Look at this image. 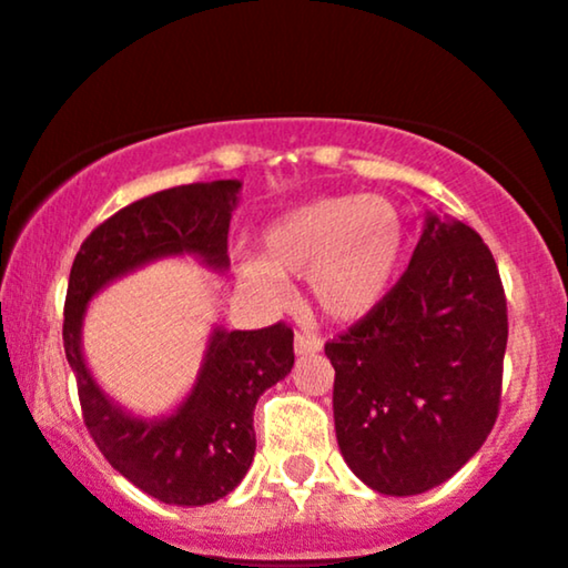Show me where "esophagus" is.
<instances>
[{"instance_id":"esophagus-1","label":"esophagus","mask_w":568,"mask_h":568,"mask_svg":"<svg viewBox=\"0 0 568 568\" xmlns=\"http://www.w3.org/2000/svg\"><path fill=\"white\" fill-rule=\"evenodd\" d=\"M321 349H323V342L317 336L296 334V338H293V352H296V357H312Z\"/></svg>"}]
</instances>
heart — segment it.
I'll use <instances>...</instances> for the list:
<instances>
[{
    "instance_id": "heart-1",
    "label": "heart",
    "mask_w": 568,
    "mask_h": 568,
    "mask_svg": "<svg viewBox=\"0 0 568 568\" xmlns=\"http://www.w3.org/2000/svg\"><path fill=\"white\" fill-rule=\"evenodd\" d=\"M406 219L382 194H325L291 207L262 234L258 258L237 264L240 288L262 304L285 298V277H306L328 321L357 323L393 291L406 253Z\"/></svg>"
}]
</instances>
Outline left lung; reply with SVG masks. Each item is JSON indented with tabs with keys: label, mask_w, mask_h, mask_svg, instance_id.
I'll return each mask as SVG.
<instances>
[{
	"label": "left lung",
	"mask_w": 568,
	"mask_h": 568,
	"mask_svg": "<svg viewBox=\"0 0 568 568\" xmlns=\"http://www.w3.org/2000/svg\"><path fill=\"white\" fill-rule=\"evenodd\" d=\"M505 347L491 251L462 221L427 213L379 310L325 344L349 470L387 497L425 494L462 470L497 422Z\"/></svg>",
	"instance_id": "1"
}]
</instances>
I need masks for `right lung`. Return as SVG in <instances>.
Returning a JSON list of instances; mask_svg holds the SVG:
<instances>
[{
    "label": "right lung",
    "mask_w": 568,
    "mask_h": 568,
    "mask_svg": "<svg viewBox=\"0 0 568 568\" xmlns=\"http://www.w3.org/2000/svg\"><path fill=\"white\" fill-rule=\"evenodd\" d=\"M240 181L173 186L122 207L84 240L71 264L63 347L77 376L84 425L116 473L149 497L179 507L211 505L237 488L256 454L253 408L293 368V331L213 328L192 389L171 414L135 416L112 400L82 355L90 298L114 280L171 256L226 272V234Z\"/></svg>",
    "instance_id": "add662e5"
}]
</instances>
